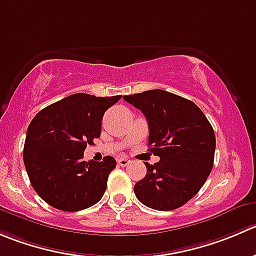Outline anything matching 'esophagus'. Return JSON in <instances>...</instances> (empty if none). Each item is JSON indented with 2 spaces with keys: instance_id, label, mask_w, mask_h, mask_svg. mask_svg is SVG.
Here are the masks:
<instances>
[{
  "instance_id": "esophagus-1",
  "label": "esophagus",
  "mask_w": 256,
  "mask_h": 256,
  "mask_svg": "<svg viewBox=\"0 0 256 256\" xmlns=\"http://www.w3.org/2000/svg\"><path fill=\"white\" fill-rule=\"evenodd\" d=\"M131 161L128 160V158H118V166H128V164H130Z\"/></svg>"
}]
</instances>
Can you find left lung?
<instances>
[{"instance_id": "8db88e82", "label": "left lung", "mask_w": 256, "mask_h": 256, "mask_svg": "<svg viewBox=\"0 0 256 256\" xmlns=\"http://www.w3.org/2000/svg\"><path fill=\"white\" fill-rule=\"evenodd\" d=\"M141 110L148 124V151L160 161L150 165L134 186L145 206L168 212L195 196L214 164L215 134L209 120L192 101L164 90L124 96Z\"/></svg>"}]
</instances>
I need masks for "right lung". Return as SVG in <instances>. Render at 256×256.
<instances>
[{
    "instance_id": "add662e5",
    "label": "right lung",
    "mask_w": 256,
    "mask_h": 256,
    "mask_svg": "<svg viewBox=\"0 0 256 256\" xmlns=\"http://www.w3.org/2000/svg\"><path fill=\"white\" fill-rule=\"evenodd\" d=\"M120 98L74 94L44 108L31 121L24 140V168L32 188L52 208L78 212L104 196L115 158L84 161V151L100 138L104 114Z\"/></svg>"
}]
</instances>
